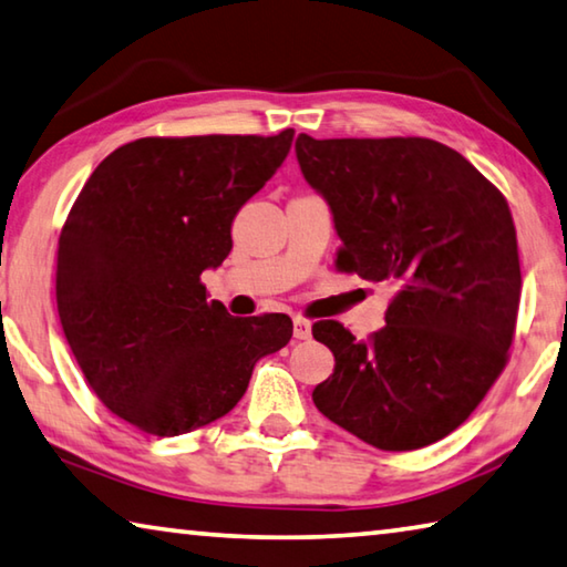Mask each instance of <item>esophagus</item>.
I'll use <instances>...</instances> for the list:
<instances>
[{"mask_svg": "<svg viewBox=\"0 0 567 567\" xmlns=\"http://www.w3.org/2000/svg\"><path fill=\"white\" fill-rule=\"evenodd\" d=\"M293 339L296 341L311 339V321H306V319H301V316H296V319H293Z\"/></svg>", "mask_w": 567, "mask_h": 567, "instance_id": "obj_1", "label": "esophagus"}]
</instances>
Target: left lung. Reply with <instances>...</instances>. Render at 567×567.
<instances>
[{
  "label": "left lung",
  "mask_w": 567,
  "mask_h": 567,
  "mask_svg": "<svg viewBox=\"0 0 567 567\" xmlns=\"http://www.w3.org/2000/svg\"><path fill=\"white\" fill-rule=\"evenodd\" d=\"M296 158L341 238L339 268L391 284L385 326L359 341L313 323L333 373L313 389L326 419L381 451L445 439L498 379L520 303L518 238L503 194L433 138H313Z\"/></svg>",
  "instance_id": "obj_1"
}]
</instances>
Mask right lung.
Masks as SVG:
<instances>
[{
    "mask_svg": "<svg viewBox=\"0 0 567 567\" xmlns=\"http://www.w3.org/2000/svg\"><path fill=\"white\" fill-rule=\"evenodd\" d=\"M276 136L136 138L89 176L56 251V309L79 369L118 419L182 435L221 419L291 341L284 313L234 319L202 274L291 152Z\"/></svg>",
    "mask_w": 567,
    "mask_h": 567,
    "instance_id": "right-lung-1",
    "label": "right lung"
}]
</instances>
